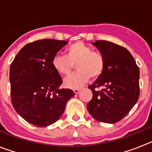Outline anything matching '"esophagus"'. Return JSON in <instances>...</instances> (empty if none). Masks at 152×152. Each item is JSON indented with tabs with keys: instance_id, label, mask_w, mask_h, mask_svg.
I'll return each instance as SVG.
<instances>
[{
	"instance_id": "obj_1",
	"label": "esophagus",
	"mask_w": 152,
	"mask_h": 152,
	"mask_svg": "<svg viewBox=\"0 0 152 152\" xmlns=\"http://www.w3.org/2000/svg\"><path fill=\"white\" fill-rule=\"evenodd\" d=\"M80 88H77V89L74 90V92H75L76 94H78V93L80 92Z\"/></svg>"
}]
</instances>
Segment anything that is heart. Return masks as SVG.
Here are the masks:
<instances>
[{"label":"heart","mask_w":152,"mask_h":152,"mask_svg":"<svg viewBox=\"0 0 152 152\" xmlns=\"http://www.w3.org/2000/svg\"><path fill=\"white\" fill-rule=\"evenodd\" d=\"M66 56H56L52 59L53 68L61 76L68 77L76 64L77 72L64 80L66 88L77 89L87 83L90 78H100L106 67L105 58L101 52L92 51L82 42H76L67 48Z\"/></svg>","instance_id":"b5f03b06"}]
</instances>
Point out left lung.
I'll return each mask as SVG.
<instances>
[{"mask_svg":"<svg viewBox=\"0 0 152 152\" xmlns=\"http://www.w3.org/2000/svg\"><path fill=\"white\" fill-rule=\"evenodd\" d=\"M105 58L103 75L88 86L93 97L87 108L101 123H116L129 113L140 94L139 68L126 48L105 40L93 43ZM102 87L101 90H98Z\"/></svg>","mask_w":152,"mask_h":152,"instance_id":"left-lung-1","label":"left lung"}]
</instances>
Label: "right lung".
Here are the masks:
<instances>
[{"label":"right lung","instance_id":"1","mask_svg":"<svg viewBox=\"0 0 152 152\" xmlns=\"http://www.w3.org/2000/svg\"><path fill=\"white\" fill-rule=\"evenodd\" d=\"M68 42L39 39L23 46L10 68V98L15 110L26 122L45 127L58 120L72 90L58 89L61 76L52 61Z\"/></svg>","mask_w":152,"mask_h":152}]
</instances>
